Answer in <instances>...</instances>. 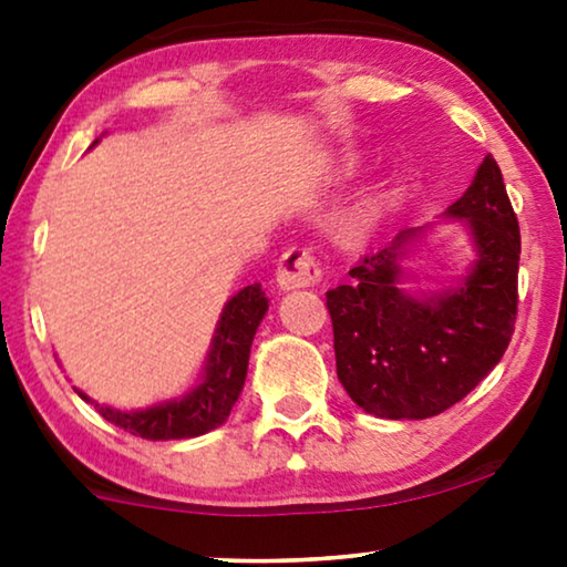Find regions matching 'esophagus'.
<instances>
[{"instance_id":"esophagus-1","label":"esophagus","mask_w":567,"mask_h":567,"mask_svg":"<svg viewBox=\"0 0 567 567\" xmlns=\"http://www.w3.org/2000/svg\"><path fill=\"white\" fill-rule=\"evenodd\" d=\"M322 270L320 262L315 260V255L309 250H301V247H291L281 255L276 270V284L281 291H293V289H307V286H315L320 281Z\"/></svg>"}]
</instances>
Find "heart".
I'll return each mask as SVG.
<instances>
[{
	"mask_svg": "<svg viewBox=\"0 0 567 567\" xmlns=\"http://www.w3.org/2000/svg\"><path fill=\"white\" fill-rule=\"evenodd\" d=\"M353 169H355V162L353 159H348V162H343V165H340V173H343V175H351Z\"/></svg>",
	"mask_w": 567,
	"mask_h": 567,
	"instance_id": "b5f03b06",
	"label": "heart"
}]
</instances>
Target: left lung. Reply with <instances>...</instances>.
<instances>
[{"label":"left lung","mask_w":567,"mask_h":567,"mask_svg":"<svg viewBox=\"0 0 567 567\" xmlns=\"http://www.w3.org/2000/svg\"><path fill=\"white\" fill-rule=\"evenodd\" d=\"M444 221H460L475 250L452 286L405 289L413 274L402 262L429 224L402 229L348 270L351 281L328 291L338 379L369 415L421 421L444 413L491 374L514 336L522 235L493 154Z\"/></svg>","instance_id":"left-lung-1"}]
</instances>
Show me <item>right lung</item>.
Segmentation results:
<instances>
[{"mask_svg": "<svg viewBox=\"0 0 567 567\" xmlns=\"http://www.w3.org/2000/svg\"><path fill=\"white\" fill-rule=\"evenodd\" d=\"M97 142L100 138H95L92 146ZM266 312L268 297L260 289V284L245 286L243 291H237L221 309L200 379L181 398L157 402V405L142 410H118L100 405L80 390L76 392L84 402L95 405L105 421L134 433V436L150 441L204 436V433L219 429L229 417L231 408H235L239 392L245 386L252 338Z\"/></svg>", "mask_w": 567, "mask_h": 567, "instance_id": "1", "label": "right lung"}]
</instances>
